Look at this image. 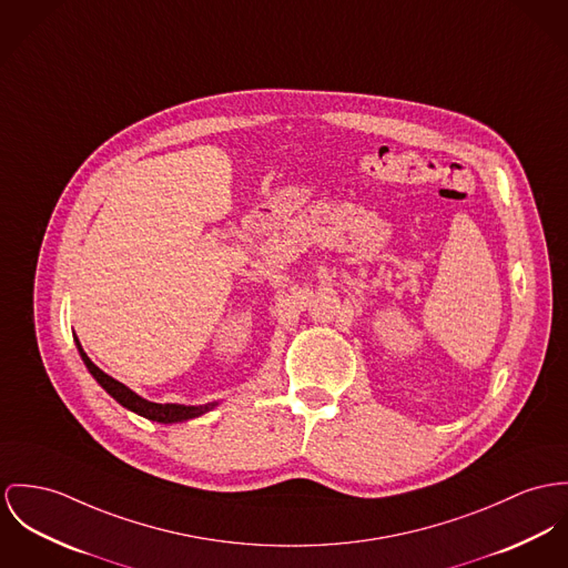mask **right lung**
<instances>
[{"label":"right lung","mask_w":568,"mask_h":568,"mask_svg":"<svg viewBox=\"0 0 568 568\" xmlns=\"http://www.w3.org/2000/svg\"><path fill=\"white\" fill-rule=\"evenodd\" d=\"M78 342V339H75ZM78 348L80 354L87 363L88 372L97 378V383L110 393L119 404H123L125 408H130L133 413L151 419V422H160V424H175V422H185V419H192V417H199L203 413H207L210 408H214V404H205V406H183V404H155V402H149L140 395L128 389L123 383L114 381L112 376H108L105 372H101L90 358L87 356V352L80 346L78 342Z\"/></svg>","instance_id":"1"}]
</instances>
